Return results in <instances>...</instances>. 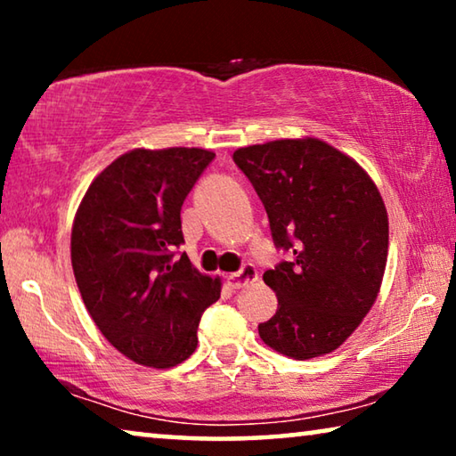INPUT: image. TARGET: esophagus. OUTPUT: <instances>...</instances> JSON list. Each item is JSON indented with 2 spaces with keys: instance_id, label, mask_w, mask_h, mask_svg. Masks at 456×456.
Listing matches in <instances>:
<instances>
[{
  "instance_id": "esophagus-1",
  "label": "esophagus",
  "mask_w": 456,
  "mask_h": 456,
  "mask_svg": "<svg viewBox=\"0 0 456 456\" xmlns=\"http://www.w3.org/2000/svg\"><path fill=\"white\" fill-rule=\"evenodd\" d=\"M257 280H259L257 269H256V265H251V264H245L237 273L227 275V283L231 285V289H243L245 285H249V283L257 281Z\"/></svg>"
}]
</instances>
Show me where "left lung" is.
Wrapping results in <instances>:
<instances>
[{
  "instance_id": "left-lung-1",
  "label": "left lung",
  "mask_w": 456,
  "mask_h": 456,
  "mask_svg": "<svg viewBox=\"0 0 456 456\" xmlns=\"http://www.w3.org/2000/svg\"><path fill=\"white\" fill-rule=\"evenodd\" d=\"M264 203L277 249L291 253L264 273L277 312L259 336L283 356L334 352L380 291L388 215L356 160L318 138L272 141L233 152Z\"/></svg>"
}]
</instances>
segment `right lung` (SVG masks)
<instances>
[{
  "instance_id": "1",
  "label": "right lung",
  "mask_w": 456,
  "mask_h": 456,
  "mask_svg": "<svg viewBox=\"0 0 456 456\" xmlns=\"http://www.w3.org/2000/svg\"><path fill=\"white\" fill-rule=\"evenodd\" d=\"M215 159L203 149H136L100 173L72 227V267L92 320L136 364L171 368L197 348L200 315L221 281L199 273L181 207Z\"/></svg>"
}]
</instances>
